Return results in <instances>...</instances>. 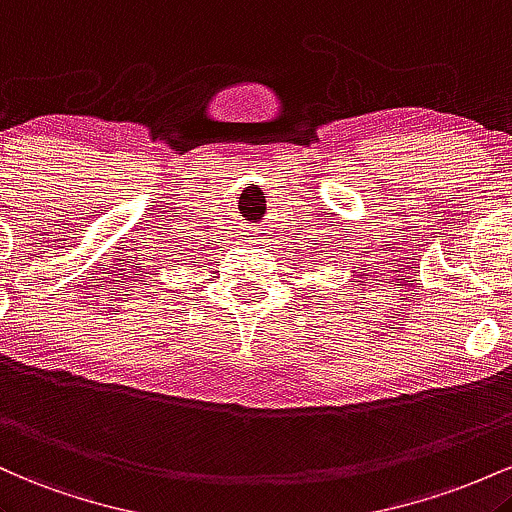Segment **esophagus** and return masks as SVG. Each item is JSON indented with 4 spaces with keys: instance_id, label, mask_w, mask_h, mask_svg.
<instances>
[{
    "instance_id": "obj_1",
    "label": "esophagus",
    "mask_w": 512,
    "mask_h": 512,
    "mask_svg": "<svg viewBox=\"0 0 512 512\" xmlns=\"http://www.w3.org/2000/svg\"><path fill=\"white\" fill-rule=\"evenodd\" d=\"M251 239H256V237H251Z\"/></svg>"
}]
</instances>
